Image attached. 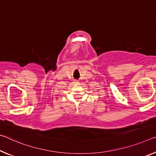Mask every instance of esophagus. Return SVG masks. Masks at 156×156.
<instances>
[{"label": "esophagus", "mask_w": 156, "mask_h": 156, "mask_svg": "<svg viewBox=\"0 0 156 156\" xmlns=\"http://www.w3.org/2000/svg\"><path fill=\"white\" fill-rule=\"evenodd\" d=\"M73 83L74 84V85H77V84H78V83H79V82H78L77 80H74Z\"/></svg>", "instance_id": "esophagus-1"}]
</instances>
